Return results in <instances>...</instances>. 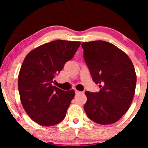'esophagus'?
<instances>
[{"label":"esophagus","instance_id":"1","mask_svg":"<svg viewBox=\"0 0 148 148\" xmlns=\"http://www.w3.org/2000/svg\"><path fill=\"white\" fill-rule=\"evenodd\" d=\"M75 93H76V94H79V93H81V92L77 90H75Z\"/></svg>","mask_w":148,"mask_h":148}]
</instances>
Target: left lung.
Masks as SVG:
<instances>
[{
  "mask_svg": "<svg viewBox=\"0 0 148 148\" xmlns=\"http://www.w3.org/2000/svg\"><path fill=\"white\" fill-rule=\"evenodd\" d=\"M85 62L99 92H85L84 110L88 117L100 125H110L125 114L132 102L136 75L128 56L109 42H84Z\"/></svg>",
  "mask_w": 148,
  "mask_h": 148,
  "instance_id": "left-lung-1",
  "label": "left lung"
}]
</instances>
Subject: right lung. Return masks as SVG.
Wrapping results in <instances>:
<instances>
[{"instance_id":"1","label":"right lung","mask_w":148,"mask_h":148,"mask_svg":"<svg viewBox=\"0 0 148 148\" xmlns=\"http://www.w3.org/2000/svg\"><path fill=\"white\" fill-rule=\"evenodd\" d=\"M80 45L56 40L33 49L25 58L18 74V92L25 112L39 125L53 126L65 117L75 92L59 89L52 83Z\"/></svg>"}]
</instances>
